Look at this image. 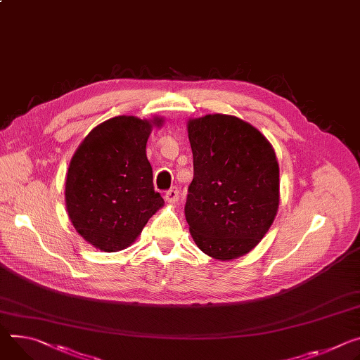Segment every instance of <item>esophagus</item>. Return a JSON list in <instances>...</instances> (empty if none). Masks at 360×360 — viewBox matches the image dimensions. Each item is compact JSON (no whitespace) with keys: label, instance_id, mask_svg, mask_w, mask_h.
<instances>
[{"label":"esophagus","instance_id":"34e87169","mask_svg":"<svg viewBox=\"0 0 360 360\" xmlns=\"http://www.w3.org/2000/svg\"><path fill=\"white\" fill-rule=\"evenodd\" d=\"M178 197H179V189L176 186H172L171 189L167 191L165 193V200L168 202H176L178 201Z\"/></svg>","mask_w":360,"mask_h":360}]
</instances>
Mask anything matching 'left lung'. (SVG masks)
<instances>
[{
    "label": "left lung",
    "mask_w": 360,
    "mask_h": 360,
    "mask_svg": "<svg viewBox=\"0 0 360 360\" xmlns=\"http://www.w3.org/2000/svg\"><path fill=\"white\" fill-rule=\"evenodd\" d=\"M193 178L185 218L201 251L233 259L251 251L278 208V163L269 141L250 123L207 115L188 123Z\"/></svg>",
    "instance_id": "obj_1"
}]
</instances>
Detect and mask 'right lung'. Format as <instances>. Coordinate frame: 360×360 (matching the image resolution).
I'll return each instance as SVG.
<instances>
[{"mask_svg":"<svg viewBox=\"0 0 360 360\" xmlns=\"http://www.w3.org/2000/svg\"><path fill=\"white\" fill-rule=\"evenodd\" d=\"M150 129L148 120L112 117L91 130L70 162L68 212L76 231L96 248L115 252L129 247L163 205L146 158Z\"/></svg>","mask_w":360,"mask_h":360,"instance_id":"right-lung-1","label":"right lung"}]
</instances>
